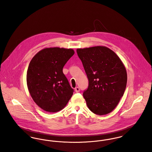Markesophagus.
<instances>
[{"mask_svg":"<svg viewBox=\"0 0 152 152\" xmlns=\"http://www.w3.org/2000/svg\"><path fill=\"white\" fill-rule=\"evenodd\" d=\"M80 91V89L79 87H76V88H75V91L76 92H79Z\"/></svg>","mask_w":152,"mask_h":152,"instance_id":"34e87169","label":"esophagus"}]
</instances>
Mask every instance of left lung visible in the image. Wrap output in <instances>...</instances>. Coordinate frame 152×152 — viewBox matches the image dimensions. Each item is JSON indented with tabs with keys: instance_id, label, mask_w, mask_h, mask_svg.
Segmentation results:
<instances>
[{
	"instance_id": "1",
	"label": "left lung",
	"mask_w": 152,
	"mask_h": 152,
	"mask_svg": "<svg viewBox=\"0 0 152 152\" xmlns=\"http://www.w3.org/2000/svg\"><path fill=\"white\" fill-rule=\"evenodd\" d=\"M89 81L83 93L94 113L107 115L118 105L127 83L126 68L112 50L105 46L77 49Z\"/></svg>"
}]
</instances>
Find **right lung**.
<instances>
[{
  "label": "right lung",
  "instance_id": "obj_1",
  "mask_svg": "<svg viewBox=\"0 0 152 152\" xmlns=\"http://www.w3.org/2000/svg\"><path fill=\"white\" fill-rule=\"evenodd\" d=\"M72 48H45L31 59L27 72V85L34 102L44 110L57 112L65 107L74 89L63 68L74 55Z\"/></svg>",
  "mask_w": 152,
  "mask_h": 152
}]
</instances>
